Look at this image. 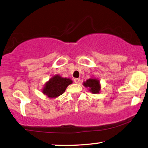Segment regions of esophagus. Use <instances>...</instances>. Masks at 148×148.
Wrapping results in <instances>:
<instances>
[{"mask_svg":"<svg viewBox=\"0 0 148 148\" xmlns=\"http://www.w3.org/2000/svg\"><path fill=\"white\" fill-rule=\"evenodd\" d=\"M74 81L75 83L78 84L79 82H80V78H74Z\"/></svg>","mask_w":148,"mask_h":148,"instance_id":"1","label":"esophagus"}]
</instances>
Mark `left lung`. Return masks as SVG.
<instances>
[{"mask_svg": "<svg viewBox=\"0 0 148 148\" xmlns=\"http://www.w3.org/2000/svg\"><path fill=\"white\" fill-rule=\"evenodd\" d=\"M85 87H89L90 91L93 94H98L100 90V82L97 79H88L86 82H84Z\"/></svg>", "mask_w": 148, "mask_h": 148, "instance_id": "obj_1", "label": "left lung"}]
</instances>
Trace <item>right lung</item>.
<instances>
[{"mask_svg": "<svg viewBox=\"0 0 148 148\" xmlns=\"http://www.w3.org/2000/svg\"><path fill=\"white\" fill-rule=\"evenodd\" d=\"M72 83V81L69 78H62L58 75H55L46 83L42 92L49 98H56L62 95L68 86Z\"/></svg>", "mask_w": 148, "mask_h": 148, "instance_id": "1", "label": "right lung"}]
</instances>
